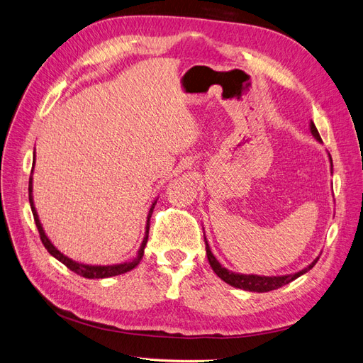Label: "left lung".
I'll return each mask as SVG.
<instances>
[{"instance_id":"left-lung-1","label":"left lung","mask_w":363,"mask_h":363,"mask_svg":"<svg viewBox=\"0 0 363 363\" xmlns=\"http://www.w3.org/2000/svg\"><path fill=\"white\" fill-rule=\"evenodd\" d=\"M309 128H311V133L313 135V138L318 142H323L320 133H318V130L313 124V121H311ZM328 160H330V167L333 169V163H332L330 155H328ZM204 242H206L207 260H208V263H211V267H212V269H213L216 276L221 280H224L227 284H230V286L244 289V291H250V292H269V291H274V289H279V288L284 286V284H288V283L294 281L295 279H298L307 271H311L315 267V263L318 262V259H320V256H318L312 263H309V265L303 268L301 271L294 272V274H286V276H271V277H268V276H257V274H239V272H233V271L224 268L221 263L216 260L211 247H208L206 236H204Z\"/></svg>"}]
</instances>
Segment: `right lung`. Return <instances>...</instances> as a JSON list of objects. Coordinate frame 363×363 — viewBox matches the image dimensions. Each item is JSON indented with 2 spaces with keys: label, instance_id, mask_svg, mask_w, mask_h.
<instances>
[{
  "label": "right lung",
  "instance_id": "1",
  "mask_svg": "<svg viewBox=\"0 0 363 363\" xmlns=\"http://www.w3.org/2000/svg\"><path fill=\"white\" fill-rule=\"evenodd\" d=\"M33 155H35V152H33ZM35 162H36V156L33 157V167H35ZM31 174H33V171H31ZM28 200H30L31 212H33V216H35V223H36V227L39 230V235H40V240H42L43 247L48 250V252H50L52 257H56L59 262L63 263L65 267L69 268L71 271H74L75 274H79V276H82L84 279H107V277H113V276H119V274L128 272V271H131V269L136 268L139 265V262L142 260V257H144V250H145L147 240H148L150 218L152 215V208H155V206L157 203V200H155V201H152L151 207H150L148 216H147V225H145V236H144V240H142L140 248L138 251V256L133 260L116 263V265H87V263L77 262V260H72L68 256H65L63 252H60L56 247H54V244L48 239V236L45 235V230H43V227L40 224L39 215L36 212L35 201H33V175H30V182H28Z\"/></svg>",
  "mask_w": 363,
  "mask_h": 363
}]
</instances>
